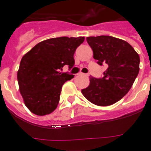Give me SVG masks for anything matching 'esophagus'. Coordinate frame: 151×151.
Returning a JSON list of instances; mask_svg holds the SVG:
<instances>
[{"instance_id": "obj_1", "label": "esophagus", "mask_w": 151, "mask_h": 151, "mask_svg": "<svg viewBox=\"0 0 151 151\" xmlns=\"http://www.w3.org/2000/svg\"><path fill=\"white\" fill-rule=\"evenodd\" d=\"M78 75H79V76H85V77H87L88 74H86V73H81H81H78Z\"/></svg>"}]
</instances>
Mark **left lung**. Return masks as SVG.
Returning a JSON list of instances; mask_svg holds the SVG:
<instances>
[{
  "instance_id": "left-lung-1",
  "label": "left lung",
  "mask_w": 151,
  "mask_h": 151,
  "mask_svg": "<svg viewBox=\"0 0 151 151\" xmlns=\"http://www.w3.org/2000/svg\"><path fill=\"white\" fill-rule=\"evenodd\" d=\"M93 58L107 66L102 78L90 76V84L81 90L83 96L97 106L112 105L129 92L139 71V56L125 41L111 36L88 37Z\"/></svg>"
}]
</instances>
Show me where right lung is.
<instances>
[{
  "label": "right lung",
  "instance_id": "add662e5",
  "mask_svg": "<svg viewBox=\"0 0 151 151\" xmlns=\"http://www.w3.org/2000/svg\"><path fill=\"white\" fill-rule=\"evenodd\" d=\"M84 41V37L47 39L22 56L18 83L25 105L33 114L44 116L56 109L63 85L74 77L59 70L65 65L73 67V54Z\"/></svg>",
  "mask_w": 151,
  "mask_h": 151
}]
</instances>
